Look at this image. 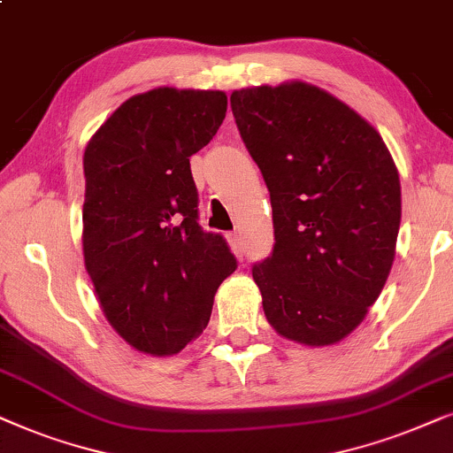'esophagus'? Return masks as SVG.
<instances>
[{
  "label": "esophagus",
  "instance_id": "1",
  "mask_svg": "<svg viewBox=\"0 0 453 453\" xmlns=\"http://www.w3.org/2000/svg\"><path fill=\"white\" fill-rule=\"evenodd\" d=\"M227 242H230L232 250L236 252V255H242V252H244V244H242V238H240L238 232L227 234Z\"/></svg>",
  "mask_w": 453,
  "mask_h": 453
}]
</instances>
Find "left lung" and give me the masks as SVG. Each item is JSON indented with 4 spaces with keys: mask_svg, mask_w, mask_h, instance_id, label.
Masks as SVG:
<instances>
[{
    "mask_svg": "<svg viewBox=\"0 0 453 453\" xmlns=\"http://www.w3.org/2000/svg\"><path fill=\"white\" fill-rule=\"evenodd\" d=\"M240 136L269 188L273 252L252 267L277 334L331 346L363 323L394 265L400 176L383 138L309 82L234 90Z\"/></svg>",
    "mask_w": 453,
    "mask_h": 453,
    "instance_id": "left-lung-1",
    "label": "left lung"
}]
</instances>
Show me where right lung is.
Returning a JSON list of instances; mask_svg holds the SVG:
<instances>
[{
	"label": "right lung",
	"mask_w": 453,
	"mask_h": 453,
	"mask_svg": "<svg viewBox=\"0 0 453 453\" xmlns=\"http://www.w3.org/2000/svg\"><path fill=\"white\" fill-rule=\"evenodd\" d=\"M226 111L223 90L159 87L124 101L84 149V267L107 321L144 354L196 340L238 267L221 234L198 226L190 172Z\"/></svg>",
	"instance_id": "add662e5"
}]
</instances>
